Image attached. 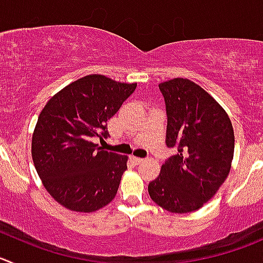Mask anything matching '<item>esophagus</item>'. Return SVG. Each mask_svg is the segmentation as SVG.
<instances>
[{
	"mask_svg": "<svg viewBox=\"0 0 263 263\" xmlns=\"http://www.w3.org/2000/svg\"><path fill=\"white\" fill-rule=\"evenodd\" d=\"M131 159H132V162H135V163H136V165H139V163H141V162L144 161L143 158H139V157H131Z\"/></svg>",
	"mask_w": 263,
	"mask_h": 263,
	"instance_id": "1",
	"label": "esophagus"
}]
</instances>
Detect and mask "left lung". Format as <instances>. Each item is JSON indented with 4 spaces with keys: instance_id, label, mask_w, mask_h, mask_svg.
Wrapping results in <instances>:
<instances>
[{
    "instance_id": "obj_1",
    "label": "left lung",
    "mask_w": 263,
    "mask_h": 263,
    "mask_svg": "<svg viewBox=\"0 0 263 263\" xmlns=\"http://www.w3.org/2000/svg\"><path fill=\"white\" fill-rule=\"evenodd\" d=\"M167 111L166 145L178 154L162 165L148 192L162 209L176 214L202 208L227 179L235 135L226 110L203 88L183 78L159 83Z\"/></svg>"
}]
</instances>
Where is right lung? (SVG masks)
<instances>
[{
  "mask_svg": "<svg viewBox=\"0 0 263 263\" xmlns=\"http://www.w3.org/2000/svg\"><path fill=\"white\" fill-rule=\"evenodd\" d=\"M137 83L87 75L46 102L32 135V159L49 195L79 213H93L114 200L128 157L102 151L93 137H106V122L117 114Z\"/></svg>",
  "mask_w": 263,
  "mask_h": 263,
  "instance_id": "add662e5",
  "label": "right lung"
}]
</instances>
